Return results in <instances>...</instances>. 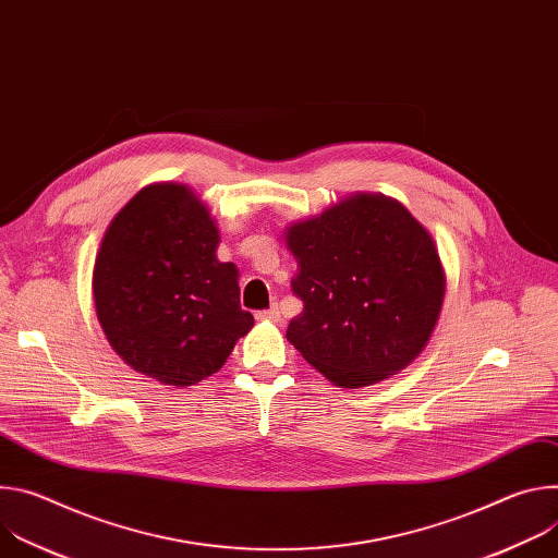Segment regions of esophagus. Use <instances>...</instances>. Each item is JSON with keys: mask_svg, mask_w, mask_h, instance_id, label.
I'll use <instances>...</instances> for the list:
<instances>
[{"mask_svg": "<svg viewBox=\"0 0 558 558\" xmlns=\"http://www.w3.org/2000/svg\"><path fill=\"white\" fill-rule=\"evenodd\" d=\"M256 317H260V320H271V323H280L282 320V315H280V308H278V304H274L271 308H267V311H260Z\"/></svg>", "mask_w": 558, "mask_h": 558, "instance_id": "1", "label": "esophagus"}]
</instances>
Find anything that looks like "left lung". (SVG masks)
Instances as JSON below:
<instances>
[{
	"instance_id": "left-lung-1",
	"label": "left lung",
	"mask_w": 558,
	"mask_h": 558,
	"mask_svg": "<svg viewBox=\"0 0 558 558\" xmlns=\"http://www.w3.org/2000/svg\"><path fill=\"white\" fill-rule=\"evenodd\" d=\"M287 247L304 302L287 340L340 388L371 386L428 344L446 293L433 235L395 198L353 194L293 222Z\"/></svg>"
}]
</instances>
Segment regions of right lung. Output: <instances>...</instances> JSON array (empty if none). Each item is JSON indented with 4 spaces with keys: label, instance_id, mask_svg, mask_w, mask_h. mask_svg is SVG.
<instances>
[{
    "label": "right lung",
    "instance_id": "right-lung-1",
    "mask_svg": "<svg viewBox=\"0 0 558 558\" xmlns=\"http://www.w3.org/2000/svg\"><path fill=\"white\" fill-rule=\"evenodd\" d=\"M207 205L181 183L143 187L108 225L95 308L117 355L166 386L216 373L254 327L233 263H220Z\"/></svg>",
    "mask_w": 558,
    "mask_h": 558
}]
</instances>
